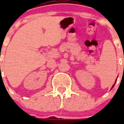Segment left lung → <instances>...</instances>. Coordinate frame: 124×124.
Instances as JSON below:
<instances>
[{
  "mask_svg": "<svg viewBox=\"0 0 124 124\" xmlns=\"http://www.w3.org/2000/svg\"><path fill=\"white\" fill-rule=\"evenodd\" d=\"M116 82H117V80H116V82H115V83H116ZM114 85H115V84H113V86H112V87L111 89H112V88H113V87H114Z\"/></svg>",
  "mask_w": 124,
  "mask_h": 124,
  "instance_id": "left-lung-1",
  "label": "left lung"
}]
</instances>
